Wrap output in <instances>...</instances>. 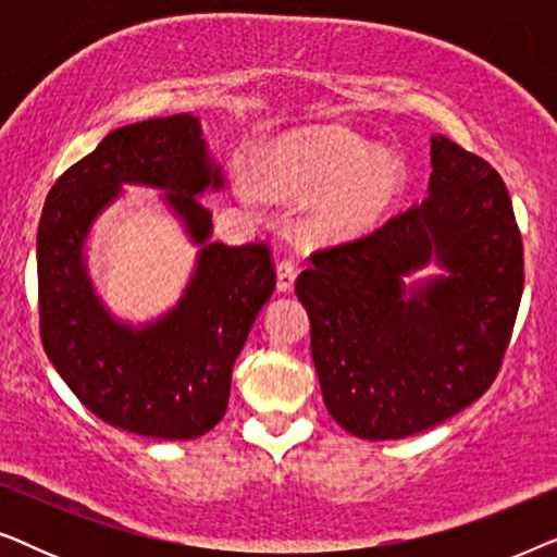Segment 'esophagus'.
I'll use <instances>...</instances> for the list:
<instances>
[{
    "label": "esophagus",
    "instance_id": "obj_1",
    "mask_svg": "<svg viewBox=\"0 0 557 557\" xmlns=\"http://www.w3.org/2000/svg\"><path fill=\"white\" fill-rule=\"evenodd\" d=\"M296 273L299 269L292 261H281L276 265V288L281 294H288L294 288V281H296Z\"/></svg>",
    "mask_w": 557,
    "mask_h": 557
}]
</instances>
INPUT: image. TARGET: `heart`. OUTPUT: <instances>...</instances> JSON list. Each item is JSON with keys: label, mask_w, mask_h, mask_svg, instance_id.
<instances>
[{"label": "heart", "mask_w": 557, "mask_h": 557, "mask_svg": "<svg viewBox=\"0 0 557 557\" xmlns=\"http://www.w3.org/2000/svg\"><path fill=\"white\" fill-rule=\"evenodd\" d=\"M408 182L398 151L342 126L296 134L265 166V187L286 202H311L309 227L319 238L347 240L368 233L393 210ZM243 195L250 187L243 185Z\"/></svg>", "instance_id": "heart-1"}]
</instances>
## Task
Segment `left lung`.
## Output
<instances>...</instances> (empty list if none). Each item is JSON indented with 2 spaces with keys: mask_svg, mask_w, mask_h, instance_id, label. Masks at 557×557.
I'll list each match as a JSON object with an SVG mask.
<instances>
[{
  "mask_svg": "<svg viewBox=\"0 0 557 557\" xmlns=\"http://www.w3.org/2000/svg\"><path fill=\"white\" fill-rule=\"evenodd\" d=\"M429 197L296 281L324 406L352 436L406 438L484 395L522 299V238L482 157L431 136ZM431 260L444 274L409 284Z\"/></svg>",
  "mask_w": 557,
  "mask_h": 557,
  "instance_id": "1",
  "label": "left lung"
}]
</instances>
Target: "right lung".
I'll list each match as a JSON object with an SVG mask.
<instances>
[{"label":"right lung","instance_id":"obj_1","mask_svg":"<svg viewBox=\"0 0 557 557\" xmlns=\"http://www.w3.org/2000/svg\"><path fill=\"white\" fill-rule=\"evenodd\" d=\"M124 184L162 188L198 247L178 304L144 325L121 323L95 294L85 240ZM225 187L193 113L121 126L60 177L37 227L40 337L60 377L101 421L149 438L185 441L225 416L233 364L276 288L265 243H212L205 193Z\"/></svg>","mask_w":557,"mask_h":557}]
</instances>
